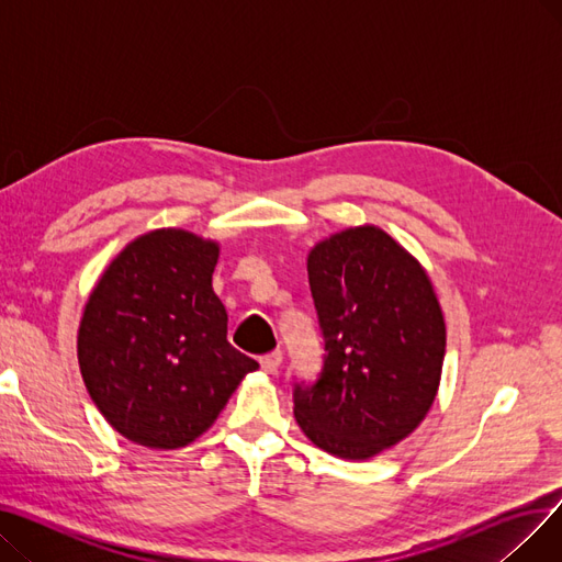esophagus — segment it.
Segmentation results:
<instances>
[{"mask_svg":"<svg viewBox=\"0 0 562 562\" xmlns=\"http://www.w3.org/2000/svg\"><path fill=\"white\" fill-rule=\"evenodd\" d=\"M259 364H261V369H263L266 373H278L280 364H282V352H280V350L269 352V356L259 358Z\"/></svg>","mask_w":562,"mask_h":562,"instance_id":"obj_1","label":"esophagus"}]
</instances>
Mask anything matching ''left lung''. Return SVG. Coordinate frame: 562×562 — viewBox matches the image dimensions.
<instances>
[{
	"mask_svg": "<svg viewBox=\"0 0 562 562\" xmlns=\"http://www.w3.org/2000/svg\"><path fill=\"white\" fill-rule=\"evenodd\" d=\"M323 371L293 390V417L314 447L369 460L415 430L435 403L447 323L417 257L378 225L346 227L307 255Z\"/></svg>",
	"mask_w": 562,
	"mask_h": 562,
	"instance_id": "left-lung-1",
	"label": "left lung"
}]
</instances>
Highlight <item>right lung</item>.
Listing matches in <instances>:
<instances>
[{"instance_id":"right-lung-1","label":"right lung","mask_w":562,"mask_h":562,"mask_svg":"<svg viewBox=\"0 0 562 562\" xmlns=\"http://www.w3.org/2000/svg\"><path fill=\"white\" fill-rule=\"evenodd\" d=\"M218 255V241L187 229L145 232L111 259L83 305V385L134 445H191L259 369L227 341V312L212 286Z\"/></svg>"}]
</instances>
